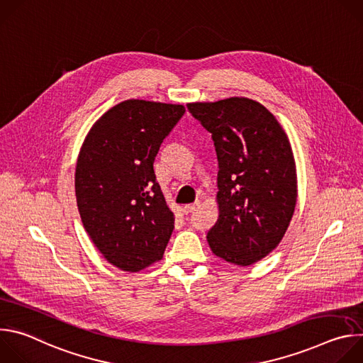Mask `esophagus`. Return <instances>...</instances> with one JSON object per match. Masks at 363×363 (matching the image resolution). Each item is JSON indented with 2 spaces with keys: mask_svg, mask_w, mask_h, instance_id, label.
<instances>
[{
  "mask_svg": "<svg viewBox=\"0 0 363 363\" xmlns=\"http://www.w3.org/2000/svg\"><path fill=\"white\" fill-rule=\"evenodd\" d=\"M199 206V202H195V203H188V205H185L184 208H182V211L185 213V214H191V213H194L196 208Z\"/></svg>",
  "mask_w": 363,
  "mask_h": 363,
  "instance_id": "34e87169",
  "label": "esophagus"
}]
</instances>
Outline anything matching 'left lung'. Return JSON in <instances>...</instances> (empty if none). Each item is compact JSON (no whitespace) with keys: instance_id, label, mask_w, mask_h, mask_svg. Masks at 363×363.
I'll return each instance as SVG.
<instances>
[{"instance_id":"obj_1","label":"left lung","mask_w":363,"mask_h":363,"mask_svg":"<svg viewBox=\"0 0 363 363\" xmlns=\"http://www.w3.org/2000/svg\"><path fill=\"white\" fill-rule=\"evenodd\" d=\"M213 133L218 158V220L206 234L227 263L251 266L284 237L297 202V171L287 133L248 97L188 103Z\"/></svg>"}]
</instances>
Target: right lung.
Masks as SVG:
<instances>
[{"mask_svg":"<svg viewBox=\"0 0 363 363\" xmlns=\"http://www.w3.org/2000/svg\"><path fill=\"white\" fill-rule=\"evenodd\" d=\"M184 113L182 105L123 100L82 143L74 172L80 218L96 248L122 272L138 273L164 257L175 216L153 162Z\"/></svg>","mask_w":363,"mask_h":363,"instance_id":"obj_1","label":"right lung"}]
</instances>
